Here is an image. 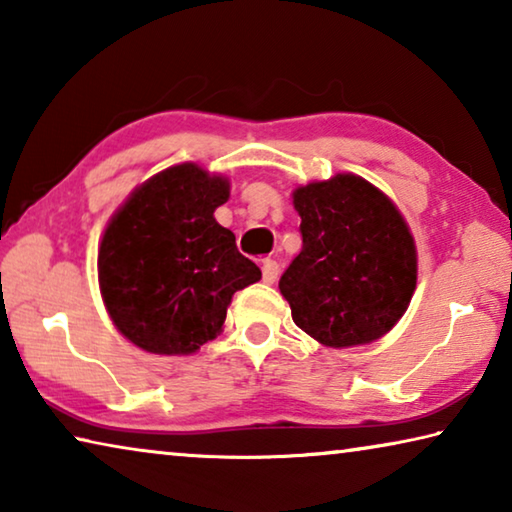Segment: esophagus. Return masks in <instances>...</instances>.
<instances>
[{"mask_svg": "<svg viewBox=\"0 0 512 512\" xmlns=\"http://www.w3.org/2000/svg\"><path fill=\"white\" fill-rule=\"evenodd\" d=\"M277 275H280V264L275 262V259H264L262 262V280L266 282V284H273L275 280H277Z\"/></svg>", "mask_w": 512, "mask_h": 512, "instance_id": "obj_1", "label": "esophagus"}]
</instances>
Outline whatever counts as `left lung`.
<instances>
[{
  "instance_id": "left-lung-1",
  "label": "left lung",
  "mask_w": 512,
  "mask_h": 512,
  "mask_svg": "<svg viewBox=\"0 0 512 512\" xmlns=\"http://www.w3.org/2000/svg\"><path fill=\"white\" fill-rule=\"evenodd\" d=\"M302 250L280 277L302 332L332 348L384 336L415 291V244L388 198L339 173L296 189Z\"/></svg>"
}]
</instances>
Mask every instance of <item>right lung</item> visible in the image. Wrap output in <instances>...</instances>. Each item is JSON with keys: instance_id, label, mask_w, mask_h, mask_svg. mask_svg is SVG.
I'll list each match as a JSON object with an SVG mask.
<instances>
[{"instance_id": "obj_1", "label": "right lung", "mask_w": 512, "mask_h": 512, "mask_svg": "<svg viewBox=\"0 0 512 512\" xmlns=\"http://www.w3.org/2000/svg\"><path fill=\"white\" fill-rule=\"evenodd\" d=\"M228 196L225 178L178 164L112 216L99 248V284L112 323L137 348L196 352L221 332L232 296L262 277L214 219Z\"/></svg>"}]
</instances>
